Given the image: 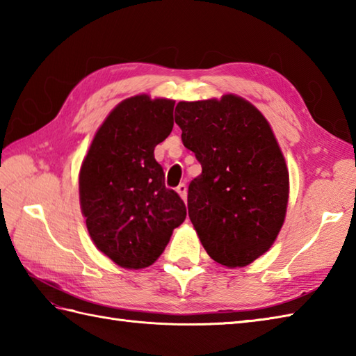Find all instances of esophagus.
Instances as JSON below:
<instances>
[{
    "label": "esophagus",
    "instance_id": "34e87169",
    "mask_svg": "<svg viewBox=\"0 0 356 356\" xmlns=\"http://www.w3.org/2000/svg\"><path fill=\"white\" fill-rule=\"evenodd\" d=\"M177 193H179L180 197H182L184 200H186V185L185 184H180L177 186Z\"/></svg>",
    "mask_w": 356,
    "mask_h": 356
}]
</instances>
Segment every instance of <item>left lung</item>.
Wrapping results in <instances>:
<instances>
[{
    "instance_id": "8db88e82",
    "label": "left lung",
    "mask_w": 356,
    "mask_h": 356,
    "mask_svg": "<svg viewBox=\"0 0 356 356\" xmlns=\"http://www.w3.org/2000/svg\"><path fill=\"white\" fill-rule=\"evenodd\" d=\"M174 119L202 165L188 186L194 229L214 261L246 266L275 241L289 199V172L270 125L236 95L182 101Z\"/></svg>"
}]
</instances>
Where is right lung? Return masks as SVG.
Segmentation results:
<instances>
[{
    "label": "right lung",
    "mask_w": 356,
    "mask_h": 356,
    "mask_svg": "<svg viewBox=\"0 0 356 356\" xmlns=\"http://www.w3.org/2000/svg\"><path fill=\"white\" fill-rule=\"evenodd\" d=\"M174 104L138 95L116 105L81 166L79 200L88 234L120 268L153 264L186 217L184 200L165 186L154 159L156 145L172 130Z\"/></svg>",
    "instance_id": "add662e5"
}]
</instances>
